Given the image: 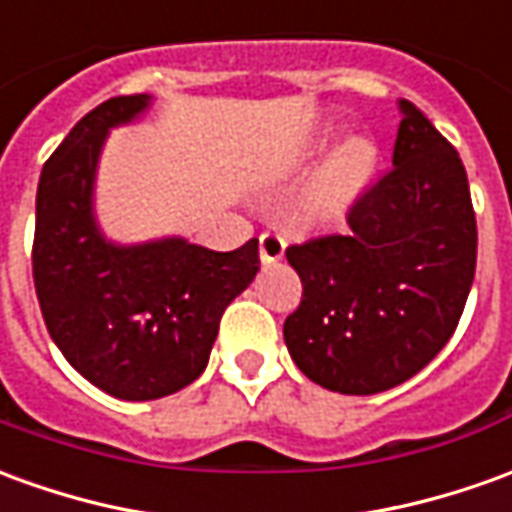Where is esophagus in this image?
<instances>
[{"label": "esophagus", "instance_id": "obj_1", "mask_svg": "<svg viewBox=\"0 0 512 512\" xmlns=\"http://www.w3.org/2000/svg\"><path fill=\"white\" fill-rule=\"evenodd\" d=\"M257 241H260V260L263 263H274L285 255V238L280 232H263Z\"/></svg>", "mask_w": 512, "mask_h": 512}]
</instances>
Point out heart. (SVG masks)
Returning a JSON list of instances; mask_svg holds the SVG:
<instances>
[{
    "mask_svg": "<svg viewBox=\"0 0 512 512\" xmlns=\"http://www.w3.org/2000/svg\"><path fill=\"white\" fill-rule=\"evenodd\" d=\"M374 160H377L374 146L368 141H352L324 174L316 191V205L330 207L355 194L357 188H363L374 171Z\"/></svg>",
    "mask_w": 512,
    "mask_h": 512,
    "instance_id": "heart-1",
    "label": "heart"
}]
</instances>
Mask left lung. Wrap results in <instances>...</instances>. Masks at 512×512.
<instances>
[{
  "label": "left lung",
  "instance_id": "8db88e82",
  "mask_svg": "<svg viewBox=\"0 0 512 512\" xmlns=\"http://www.w3.org/2000/svg\"><path fill=\"white\" fill-rule=\"evenodd\" d=\"M302 302L285 343L307 380L371 396L410 380L457 330L477 268V216L457 149L402 102L393 169L346 213V230L285 249Z\"/></svg>",
  "mask_w": 512,
  "mask_h": 512
}]
</instances>
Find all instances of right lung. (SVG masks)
<instances>
[{
    "label": "right lung",
    "mask_w": 512,
    "mask_h": 512,
    "mask_svg": "<svg viewBox=\"0 0 512 512\" xmlns=\"http://www.w3.org/2000/svg\"><path fill=\"white\" fill-rule=\"evenodd\" d=\"M146 94L85 113L44 163L35 199L32 280L46 330L88 382L146 402L205 371L224 310L255 280L257 238L213 252L182 238L113 246L91 216V185L110 127L135 119Z\"/></svg>",
    "instance_id": "obj_1"
}]
</instances>
